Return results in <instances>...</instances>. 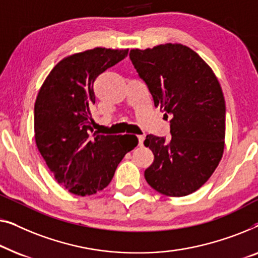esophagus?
Returning <instances> with one entry per match:
<instances>
[{"mask_svg": "<svg viewBox=\"0 0 258 258\" xmlns=\"http://www.w3.org/2000/svg\"><path fill=\"white\" fill-rule=\"evenodd\" d=\"M144 140H145V137L144 136H138V141H139V146H143Z\"/></svg>", "mask_w": 258, "mask_h": 258, "instance_id": "obj_1", "label": "esophagus"}]
</instances>
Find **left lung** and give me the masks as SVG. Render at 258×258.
Listing matches in <instances>:
<instances>
[{"mask_svg":"<svg viewBox=\"0 0 258 258\" xmlns=\"http://www.w3.org/2000/svg\"><path fill=\"white\" fill-rule=\"evenodd\" d=\"M130 58L154 106L170 118L168 141L153 134L144 141L154 154L145 179L167 197L194 193L212 176L223 154L226 103L220 83L209 65L182 44L133 49Z\"/></svg>","mask_w":258,"mask_h":258,"instance_id":"1","label":"left lung"}]
</instances>
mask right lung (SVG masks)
Returning <instances> with one entry per match:
<instances>
[{"label": "right lung", "instance_id": "right-lung-1", "mask_svg": "<svg viewBox=\"0 0 258 258\" xmlns=\"http://www.w3.org/2000/svg\"><path fill=\"white\" fill-rule=\"evenodd\" d=\"M128 49L94 48L65 57L52 69L35 103V140L60 186L79 197L108 186L119 162L138 145L136 136H101L90 120L98 76Z\"/></svg>", "mask_w": 258, "mask_h": 258}]
</instances>
